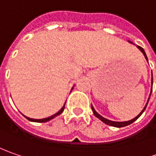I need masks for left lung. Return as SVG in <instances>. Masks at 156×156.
<instances>
[{
  "mask_svg": "<svg viewBox=\"0 0 156 156\" xmlns=\"http://www.w3.org/2000/svg\"><path fill=\"white\" fill-rule=\"evenodd\" d=\"M137 47L141 50V51H142V53H143V55L145 56V58H146V59L148 60V58H147V55H146V53H145V51H144V50H143V48L142 47H141V46H137ZM152 83H153V78H152ZM151 92H152V90H151ZM150 95H151V93H150ZM149 98H150V96H149ZM148 100H149V98H148ZM148 103L146 104V105H145V107H144V109L142 110V112L139 114V115H137V116H136L134 119H132V120H129V121H127V122H113V121H110V120H108V119H106V118H105V117H103L102 115H100L96 110H94V108L92 107V105H91V109H92V111H93V113H94V115L98 117V118H99L100 120L102 122H104L105 123H106V124H108V125H110V126H114V127H117V128H121V127H124V126H127V125H129V124H131L132 122H134L136 120L137 118L140 116V115H142V113H143V111H144V110L146 109V107H147V105H148Z\"/></svg>",
  "mask_w": 156,
  "mask_h": 156,
  "instance_id": "obj_1",
  "label": "left lung"
}]
</instances>
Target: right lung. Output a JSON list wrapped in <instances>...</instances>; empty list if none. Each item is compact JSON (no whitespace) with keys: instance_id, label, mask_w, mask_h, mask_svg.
<instances>
[{"instance_id":"1","label":"right lung","mask_w":156,"mask_h":156,"mask_svg":"<svg viewBox=\"0 0 156 156\" xmlns=\"http://www.w3.org/2000/svg\"><path fill=\"white\" fill-rule=\"evenodd\" d=\"M64 110H65V105L63 106L61 108V110H59L58 112H57L56 114H54L53 115H51V116H49V117H47V118H44V119H33V118H29V117H27V116H25L27 120H29V121H32V122H46L47 121H50L51 119H52V118H54L55 116H57V115H60L62 112L64 111Z\"/></svg>"}]
</instances>
